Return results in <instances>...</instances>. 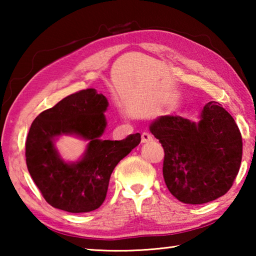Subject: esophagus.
I'll return each mask as SVG.
<instances>
[{"label":"esophagus","mask_w":256,"mask_h":256,"mask_svg":"<svg viewBox=\"0 0 256 256\" xmlns=\"http://www.w3.org/2000/svg\"><path fill=\"white\" fill-rule=\"evenodd\" d=\"M141 141H142V144H146V142L154 141V138H152V136H151V134L144 132V133H142V136H141Z\"/></svg>","instance_id":"obj_1"}]
</instances>
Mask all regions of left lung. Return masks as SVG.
Instances as JSON below:
<instances>
[{
  "mask_svg": "<svg viewBox=\"0 0 256 256\" xmlns=\"http://www.w3.org/2000/svg\"><path fill=\"white\" fill-rule=\"evenodd\" d=\"M150 132L164 148V183L177 200L203 204L232 188L242 142L236 122L219 102H208L198 120L160 116L150 124Z\"/></svg>",
  "mask_w": 256,
  "mask_h": 256,
  "instance_id": "1",
  "label": "left lung"
}]
</instances>
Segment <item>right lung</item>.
I'll return each mask as SVG.
<instances>
[{"label": "right lung", "mask_w": 256, "mask_h": 256, "mask_svg": "<svg viewBox=\"0 0 256 256\" xmlns=\"http://www.w3.org/2000/svg\"><path fill=\"white\" fill-rule=\"evenodd\" d=\"M107 98L96 89L81 90L37 116L26 141L29 174L45 200L56 209L81 214L105 201L112 170L141 142L140 133L120 141L102 140ZM73 135L87 142L76 162H66L54 142Z\"/></svg>", "instance_id": "obj_1"}]
</instances>
